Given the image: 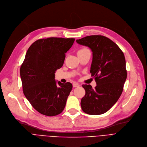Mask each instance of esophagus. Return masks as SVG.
Masks as SVG:
<instances>
[{
    "label": "esophagus",
    "mask_w": 147,
    "mask_h": 147,
    "mask_svg": "<svg viewBox=\"0 0 147 147\" xmlns=\"http://www.w3.org/2000/svg\"><path fill=\"white\" fill-rule=\"evenodd\" d=\"M80 85L78 83H73V87H79Z\"/></svg>",
    "instance_id": "34e87169"
}]
</instances>
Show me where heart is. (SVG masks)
<instances>
[{
	"label": "heart",
	"mask_w": 147,
	"mask_h": 147,
	"mask_svg": "<svg viewBox=\"0 0 147 147\" xmlns=\"http://www.w3.org/2000/svg\"><path fill=\"white\" fill-rule=\"evenodd\" d=\"M88 50H89V49H87V48H81V49H79V50L78 51L77 54H80L83 53V52H84L85 51H88Z\"/></svg>",
	"instance_id": "b5f03b06"
}]
</instances>
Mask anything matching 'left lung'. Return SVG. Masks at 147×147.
I'll return each mask as SVG.
<instances>
[{
  "mask_svg": "<svg viewBox=\"0 0 147 147\" xmlns=\"http://www.w3.org/2000/svg\"><path fill=\"white\" fill-rule=\"evenodd\" d=\"M89 47L93 58L90 71L95 78V89L83 84L86 94L81 100L84 113L98 115L111 108L118 100L127 78L125 59L123 52L112 40L103 36H90L77 40Z\"/></svg>",
  "mask_w": 147,
  "mask_h": 147,
  "instance_id": "left-lung-1",
  "label": "left lung"
}]
</instances>
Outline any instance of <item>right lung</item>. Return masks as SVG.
Returning <instances> with one entry per match:
<instances>
[{
    "instance_id": "1",
    "label": "right lung",
    "mask_w": 147,
    "mask_h": 147,
    "mask_svg": "<svg viewBox=\"0 0 147 147\" xmlns=\"http://www.w3.org/2000/svg\"><path fill=\"white\" fill-rule=\"evenodd\" d=\"M74 41L75 38H42L34 42L27 51L20 69L23 91L41 114L56 116L65 107L72 84L57 82L55 72L63 66L65 54Z\"/></svg>"
}]
</instances>
